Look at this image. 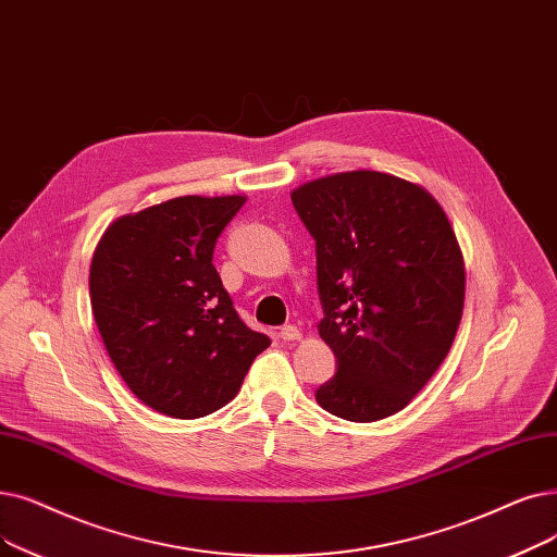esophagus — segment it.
<instances>
[{
    "label": "esophagus",
    "instance_id": "34e87169",
    "mask_svg": "<svg viewBox=\"0 0 557 557\" xmlns=\"http://www.w3.org/2000/svg\"><path fill=\"white\" fill-rule=\"evenodd\" d=\"M302 334H300V330L296 327V325H284L282 330H280V338H284V342H298Z\"/></svg>",
    "mask_w": 557,
    "mask_h": 557
}]
</instances>
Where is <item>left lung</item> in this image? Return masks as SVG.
Instances as JSON below:
<instances>
[{"instance_id":"1","label":"left lung","mask_w":557,"mask_h":557,"mask_svg":"<svg viewBox=\"0 0 557 557\" xmlns=\"http://www.w3.org/2000/svg\"><path fill=\"white\" fill-rule=\"evenodd\" d=\"M317 240L336 373L319 386L325 412L373 423L405 409L442 367L465 309V257L442 205L421 184L350 171L292 193Z\"/></svg>"}]
</instances>
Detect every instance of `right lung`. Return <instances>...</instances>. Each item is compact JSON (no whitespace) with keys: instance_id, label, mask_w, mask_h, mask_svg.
<instances>
[{"instance_id":"add662e5","label":"right lung","mask_w":557,"mask_h":557,"mask_svg":"<svg viewBox=\"0 0 557 557\" xmlns=\"http://www.w3.org/2000/svg\"><path fill=\"white\" fill-rule=\"evenodd\" d=\"M246 196H182L115 219L90 261L104 348L138 400L173 419L225 407L271 338L250 330L211 263Z\"/></svg>"}]
</instances>
